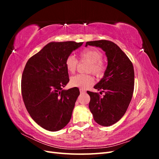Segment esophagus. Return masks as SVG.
<instances>
[{"instance_id":"34e87169","label":"esophagus","mask_w":159,"mask_h":159,"mask_svg":"<svg viewBox=\"0 0 159 159\" xmlns=\"http://www.w3.org/2000/svg\"><path fill=\"white\" fill-rule=\"evenodd\" d=\"M80 93H84L85 92V90L84 89H83V88H80Z\"/></svg>"}]
</instances>
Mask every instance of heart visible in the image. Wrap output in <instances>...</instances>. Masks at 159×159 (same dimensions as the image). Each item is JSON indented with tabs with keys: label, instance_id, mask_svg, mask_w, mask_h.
<instances>
[{
	"label": "heart",
	"instance_id": "b5f03b06",
	"mask_svg": "<svg viewBox=\"0 0 159 159\" xmlns=\"http://www.w3.org/2000/svg\"><path fill=\"white\" fill-rule=\"evenodd\" d=\"M81 60H86L90 62L88 68L89 72H93L96 76L103 75L106 66L102 60L103 54L96 48H88L80 53ZM65 65L68 72L73 74L75 71L78 65V61L73 55H69L66 57ZM95 79L91 74H77L70 79V84L74 87L87 88L93 84Z\"/></svg>",
	"mask_w": 159,
	"mask_h": 159
}]
</instances>
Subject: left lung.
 <instances>
[{"label":"left lung","instance_id":"obj_1","mask_svg":"<svg viewBox=\"0 0 159 159\" xmlns=\"http://www.w3.org/2000/svg\"><path fill=\"white\" fill-rule=\"evenodd\" d=\"M88 45L101 48L108 61L103 78L94 86L105 95L101 97L98 93L87 91L90 96L89 107L96 123L111 126L121 119L131 101L134 84L133 66L127 56L111 41H90L86 42L85 46Z\"/></svg>","mask_w":159,"mask_h":159}]
</instances>
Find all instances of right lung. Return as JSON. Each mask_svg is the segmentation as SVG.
<instances>
[{
    "mask_svg": "<svg viewBox=\"0 0 159 159\" xmlns=\"http://www.w3.org/2000/svg\"><path fill=\"white\" fill-rule=\"evenodd\" d=\"M83 42H50L28 60L21 80L24 103L38 125L50 131L69 123L80 95L78 88L62 89L70 81L66 57Z\"/></svg>",
    "mask_w": 159,
    "mask_h": 159,
    "instance_id": "obj_1",
    "label": "right lung"
}]
</instances>
